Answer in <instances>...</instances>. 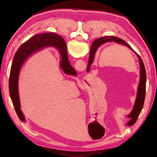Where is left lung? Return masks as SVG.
I'll list each match as a JSON object with an SVG mask.
<instances>
[{"label":"left lung","instance_id":"8db88e82","mask_svg":"<svg viewBox=\"0 0 157 157\" xmlns=\"http://www.w3.org/2000/svg\"><path fill=\"white\" fill-rule=\"evenodd\" d=\"M109 41H115L116 43L121 44L122 45H124V46H127L129 49H131L133 52L136 53L139 59V60L140 62V82L139 85V88H138L137 97H136V102H135V104L134 106V108H133L132 111L131 112V113L127 116L128 118H130V121H129V123L127 124V125L131 126L136 123L138 117H139V114L140 113V112H141L143 105H144V100L145 98L146 71H145L144 63H143V60L141 58H140V57L132 48V47L130 46L129 44H127L125 41L123 40V39H121L120 38H117L116 36H103V37H101L100 39H96V40H95L92 44L93 46H91V50H90L89 59L88 66H87V70L88 71L89 70V67L91 64L93 60H94L95 53L96 52V50L98 49V48L99 47L100 45H102L104 43H106V42H109Z\"/></svg>","mask_w":157,"mask_h":157}]
</instances>
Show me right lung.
Wrapping results in <instances>:
<instances>
[{"label": "right lung", "instance_id": "add662e5", "mask_svg": "<svg viewBox=\"0 0 157 157\" xmlns=\"http://www.w3.org/2000/svg\"><path fill=\"white\" fill-rule=\"evenodd\" d=\"M48 46H55L59 50L62 59L61 61V68L64 73L76 75V71L71 66L68 61L66 42L62 37L58 34L53 33L37 34L21 45L13 59L9 79L10 98L17 116L21 121H25V118L20 109L21 106L18 91V79L21 67L32 53L41 48L42 47Z\"/></svg>", "mask_w": 157, "mask_h": 157}]
</instances>
